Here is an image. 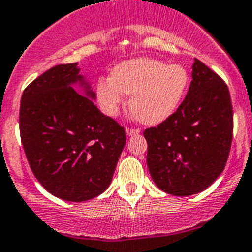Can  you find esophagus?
Masks as SVG:
<instances>
[{
    "label": "esophagus",
    "mask_w": 252,
    "mask_h": 252,
    "mask_svg": "<svg viewBox=\"0 0 252 252\" xmlns=\"http://www.w3.org/2000/svg\"><path fill=\"white\" fill-rule=\"evenodd\" d=\"M126 136H134V134H138L140 133V129H137V128H126Z\"/></svg>",
    "instance_id": "1"
}]
</instances>
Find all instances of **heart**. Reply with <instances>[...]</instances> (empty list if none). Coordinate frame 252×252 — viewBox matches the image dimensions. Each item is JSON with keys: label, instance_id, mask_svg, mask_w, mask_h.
I'll return each mask as SVG.
<instances>
[{"label": "heart", "instance_id": "b5f03b06", "mask_svg": "<svg viewBox=\"0 0 252 252\" xmlns=\"http://www.w3.org/2000/svg\"><path fill=\"white\" fill-rule=\"evenodd\" d=\"M189 88V73L180 64L158 59L137 58L119 63L112 77L98 80L97 98L105 114L114 116L130 95L133 116L147 126H157L177 111Z\"/></svg>", "mask_w": 252, "mask_h": 252}]
</instances>
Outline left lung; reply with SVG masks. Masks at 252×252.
Wrapping results in <instances>:
<instances>
[{
    "label": "left lung",
    "instance_id": "8db88e82",
    "mask_svg": "<svg viewBox=\"0 0 252 252\" xmlns=\"http://www.w3.org/2000/svg\"><path fill=\"white\" fill-rule=\"evenodd\" d=\"M191 77L177 111L144 132L151 179L177 197L203 191L221 175L233 140L232 99L225 81L198 59Z\"/></svg>",
    "mask_w": 252,
    "mask_h": 252
}]
</instances>
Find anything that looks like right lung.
Wrapping results in <instances>:
<instances>
[{
    "label": "right lung",
    "mask_w": 252,
    "mask_h": 252,
    "mask_svg": "<svg viewBox=\"0 0 252 252\" xmlns=\"http://www.w3.org/2000/svg\"><path fill=\"white\" fill-rule=\"evenodd\" d=\"M77 63L58 64L24 89L19 129L27 160L49 193L69 202L98 197L111 184L126 129L72 88L84 79Z\"/></svg>",
    "instance_id": "add662e5"
}]
</instances>
